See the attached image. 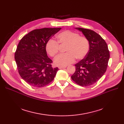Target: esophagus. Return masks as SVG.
I'll return each mask as SVG.
<instances>
[{
    "instance_id": "34e87169",
    "label": "esophagus",
    "mask_w": 124,
    "mask_h": 124,
    "mask_svg": "<svg viewBox=\"0 0 124 124\" xmlns=\"http://www.w3.org/2000/svg\"><path fill=\"white\" fill-rule=\"evenodd\" d=\"M66 66H59L58 67V68L59 69H64V68H66Z\"/></svg>"
}]
</instances>
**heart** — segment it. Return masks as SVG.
Listing matches in <instances>:
<instances>
[{"label":"heart","mask_w":124,"mask_h":124,"mask_svg":"<svg viewBox=\"0 0 124 124\" xmlns=\"http://www.w3.org/2000/svg\"><path fill=\"white\" fill-rule=\"evenodd\" d=\"M57 41L48 40L46 44L47 53L52 57H56L59 52V45H66L67 53L59 55L54 61L55 65L66 66L73 63L76 58L78 60L84 58L87 54L89 44L85 37L80 36L78 33L69 31H63L56 36Z\"/></svg>","instance_id":"1"}]
</instances>
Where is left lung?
<instances>
[{
	"instance_id": "left-lung-1",
	"label": "left lung",
	"mask_w": 124,
	"mask_h": 124,
	"mask_svg": "<svg viewBox=\"0 0 124 124\" xmlns=\"http://www.w3.org/2000/svg\"><path fill=\"white\" fill-rule=\"evenodd\" d=\"M75 28L87 39L89 50L85 58L75 65L76 71L71 78L80 86H91L106 72L110 58L109 51L106 41L94 31L80 27Z\"/></svg>"
}]
</instances>
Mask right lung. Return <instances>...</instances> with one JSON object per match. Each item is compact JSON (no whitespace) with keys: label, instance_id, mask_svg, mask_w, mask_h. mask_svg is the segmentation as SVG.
Masks as SVG:
<instances>
[{"label":"right lung","instance_id":"obj_1","mask_svg":"<svg viewBox=\"0 0 124 124\" xmlns=\"http://www.w3.org/2000/svg\"><path fill=\"white\" fill-rule=\"evenodd\" d=\"M61 28L35 29L24 36L18 43L15 60L18 73L23 79L35 87L46 86L54 80L58 70L52 68L46 44Z\"/></svg>","mask_w":124,"mask_h":124}]
</instances>
